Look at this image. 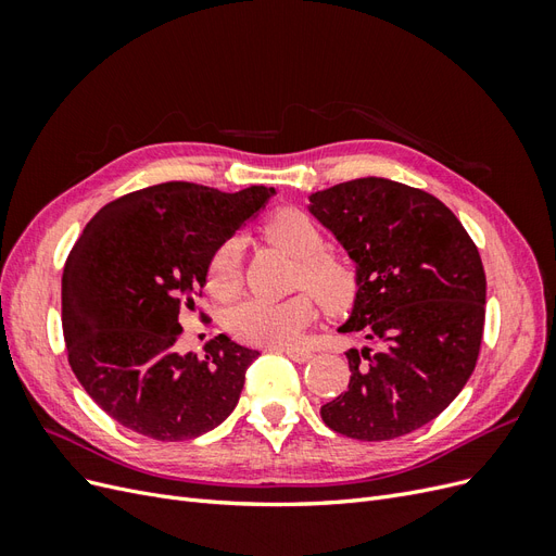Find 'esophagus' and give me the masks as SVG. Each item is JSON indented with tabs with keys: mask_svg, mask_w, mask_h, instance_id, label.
I'll return each instance as SVG.
<instances>
[{
	"mask_svg": "<svg viewBox=\"0 0 556 556\" xmlns=\"http://www.w3.org/2000/svg\"><path fill=\"white\" fill-rule=\"evenodd\" d=\"M285 355H288L290 359H294V362H308L313 355L308 350H292V348H288V350H282Z\"/></svg>",
	"mask_w": 556,
	"mask_h": 556,
	"instance_id": "obj_1",
	"label": "esophagus"
}]
</instances>
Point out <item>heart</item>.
Returning a JSON list of instances; mask_svg holds the SVG:
<instances>
[{"label":"heart","instance_id":"1","mask_svg":"<svg viewBox=\"0 0 556 556\" xmlns=\"http://www.w3.org/2000/svg\"><path fill=\"white\" fill-rule=\"evenodd\" d=\"M264 239L299 260L296 282L323 304L327 311H343L357 292V276L343 257L327 252L323 229L313 217L301 211H280L264 225ZM241 282V243L229 239L215 250L208 264V290L217 296H229ZM313 319V301L296 294L282 301L250 296L231 306L227 329L239 341L266 348L294 345Z\"/></svg>","mask_w":556,"mask_h":556}]
</instances>
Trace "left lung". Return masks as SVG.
Segmentation results:
<instances>
[{
  "mask_svg": "<svg viewBox=\"0 0 556 556\" xmlns=\"http://www.w3.org/2000/svg\"><path fill=\"white\" fill-rule=\"evenodd\" d=\"M308 201L357 268L339 331L380 343L345 352L348 390L319 415L348 439H399L439 417L473 374L486 296L480 252L443 201L390 178L339 182Z\"/></svg>",
  "mask_w": 556,
  "mask_h": 556,
  "instance_id": "left-lung-1",
  "label": "left lung"
}]
</instances>
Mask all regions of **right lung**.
Listing matches in <instances>:
<instances>
[{
  "mask_svg": "<svg viewBox=\"0 0 556 556\" xmlns=\"http://www.w3.org/2000/svg\"><path fill=\"white\" fill-rule=\"evenodd\" d=\"M274 188L220 192L160 182L111 201L83 229L62 274L72 371L117 425L155 441H190L237 408L257 350L220 333L204 359L180 355L178 315L194 308L208 264Z\"/></svg>",
  "mask_w": 556,
  "mask_h": 556,
  "instance_id": "1",
  "label": "right lung"
}]
</instances>
